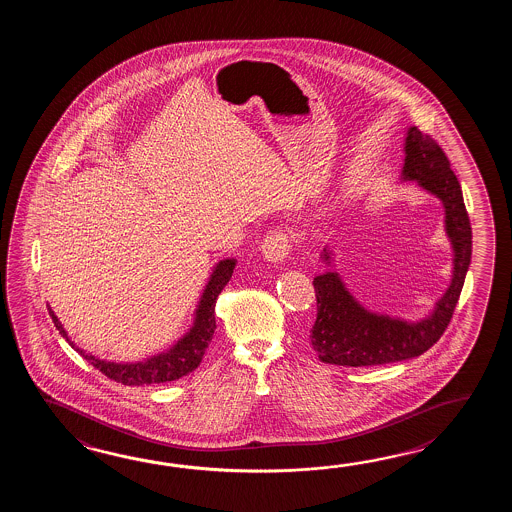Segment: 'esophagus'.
I'll use <instances>...</instances> for the list:
<instances>
[{"label": "esophagus", "mask_w": 512, "mask_h": 512, "mask_svg": "<svg viewBox=\"0 0 512 512\" xmlns=\"http://www.w3.org/2000/svg\"><path fill=\"white\" fill-rule=\"evenodd\" d=\"M261 252L265 260L271 263H282L291 252V238L289 234L282 229H274L267 232L261 243Z\"/></svg>", "instance_id": "obj_1"}]
</instances>
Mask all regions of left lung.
I'll list each match as a JSON object with an SVG mask.
<instances>
[{"instance_id":"obj_1","label":"left lung","mask_w":512,"mask_h":512,"mask_svg":"<svg viewBox=\"0 0 512 512\" xmlns=\"http://www.w3.org/2000/svg\"><path fill=\"white\" fill-rule=\"evenodd\" d=\"M404 152V179L417 181L445 205L446 234L454 247V278L435 305L434 313L410 324L364 309L346 291L337 272L316 276V320L311 329V344L318 359L326 364L360 368L414 359L443 337L454 315L472 254V229L461 185L450 170L443 148L415 126L408 130ZM329 254L324 249L327 263H331Z\"/></svg>"}]
</instances>
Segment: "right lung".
Listing matches in <instances>:
<instances>
[{"label": "right lung", "instance_id": "add662e5", "mask_svg": "<svg viewBox=\"0 0 512 512\" xmlns=\"http://www.w3.org/2000/svg\"><path fill=\"white\" fill-rule=\"evenodd\" d=\"M234 260L219 261L218 267L212 272L205 293L201 296V302L196 311V324L190 329L185 338H181L174 348L168 353H161L157 357L137 362V364H115V362H104L86 355L82 349L77 348L73 342H69L66 331L58 322L55 313L51 311L53 322L67 338V342L77 349L84 359L91 362L93 368H97L102 375H106L111 381L120 382L124 386H142V384H159V382H172L185 377L188 373L196 370L201 364L203 355L207 351L210 340L216 331V300L223 287L229 283L234 271Z\"/></svg>", "mask_w": 512, "mask_h": 512}]
</instances>
